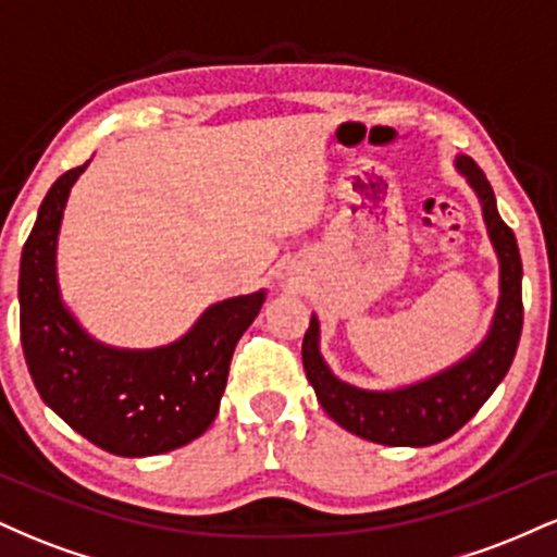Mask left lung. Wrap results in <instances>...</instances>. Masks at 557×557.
Returning a JSON list of instances; mask_svg holds the SVG:
<instances>
[{"label": "left lung", "mask_w": 557, "mask_h": 557, "mask_svg": "<svg viewBox=\"0 0 557 557\" xmlns=\"http://www.w3.org/2000/svg\"><path fill=\"white\" fill-rule=\"evenodd\" d=\"M456 168L469 181L482 203L484 225L500 261V300L495 319L482 343L445 372L398 389H361L337 380L319 354V319L311 317L304 335V369L330 419L343 430L380 445L426 447L456 434L484 400L495 393L513 363L519 348L521 304V257L519 243L497 214L495 194L484 172L471 157H456Z\"/></svg>", "instance_id": "obj_1"}]
</instances>
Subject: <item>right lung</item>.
<instances>
[{"label":"right lung","instance_id":"right-lung-1","mask_svg":"<svg viewBox=\"0 0 557 557\" xmlns=\"http://www.w3.org/2000/svg\"><path fill=\"white\" fill-rule=\"evenodd\" d=\"M86 164L57 177L23 246L17 298L25 363L44 403L88 443L123 458L159 456L209 430L233 350L257 319L264 290L209 306L181 341L162 348L94 341L57 285V235Z\"/></svg>","mask_w":557,"mask_h":557}]
</instances>
